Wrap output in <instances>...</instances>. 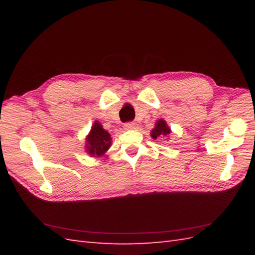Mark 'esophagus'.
Returning <instances> with one entry per match:
<instances>
[{"label": "esophagus", "instance_id": "esophagus-1", "mask_svg": "<svg viewBox=\"0 0 255 255\" xmlns=\"http://www.w3.org/2000/svg\"><path fill=\"white\" fill-rule=\"evenodd\" d=\"M124 128L126 129V130H131V129L134 128V124L133 123H126L124 125Z\"/></svg>", "mask_w": 255, "mask_h": 255}]
</instances>
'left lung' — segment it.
Segmentation results:
<instances>
[{
  "mask_svg": "<svg viewBox=\"0 0 255 255\" xmlns=\"http://www.w3.org/2000/svg\"><path fill=\"white\" fill-rule=\"evenodd\" d=\"M171 132H172L171 128L167 126V124H166L164 119L161 118V119H159V121L155 122L154 128L152 129V130H151L150 136L155 140V139H159V138H165V137L169 136Z\"/></svg>",
  "mask_w": 255,
  "mask_h": 255,
  "instance_id": "obj_1",
  "label": "left lung"
}]
</instances>
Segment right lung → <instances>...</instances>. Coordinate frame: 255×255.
Returning a JSON list of instances; mask_svg holds the SVG:
<instances>
[{
	"label": "right lung",
	"mask_w": 255,
	"mask_h": 255,
	"mask_svg": "<svg viewBox=\"0 0 255 255\" xmlns=\"http://www.w3.org/2000/svg\"><path fill=\"white\" fill-rule=\"evenodd\" d=\"M112 145L111 133L103 128L99 121H95L88 136L85 138V152L94 158L105 154Z\"/></svg>",
	"instance_id": "obj_1"
}]
</instances>
